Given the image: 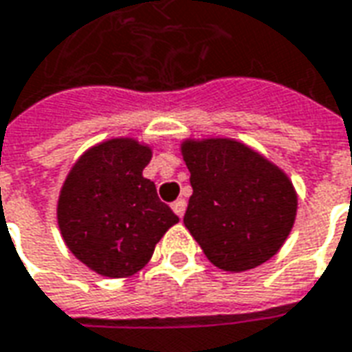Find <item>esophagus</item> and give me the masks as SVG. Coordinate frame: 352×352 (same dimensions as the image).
<instances>
[{
  "label": "esophagus",
  "mask_w": 352,
  "mask_h": 352,
  "mask_svg": "<svg viewBox=\"0 0 352 352\" xmlns=\"http://www.w3.org/2000/svg\"><path fill=\"white\" fill-rule=\"evenodd\" d=\"M171 210L175 211L179 217H183L184 210H186V201H184L183 198H179V200H175L173 204H171Z\"/></svg>",
  "instance_id": "obj_1"
}]
</instances>
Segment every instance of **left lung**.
<instances>
[{"instance_id": "1", "label": "left lung", "mask_w": 352, "mask_h": 352, "mask_svg": "<svg viewBox=\"0 0 352 352\" xmlns=\"http://www.w3.org/2000/svg\"><path fill=\"white\" fill-rule=\"evenodd\" d=\"M192 196L184 227L215 267L244 272L274 257L292 232L297 192L269 158L228 137L184 139Z\"/></svg>"}]
</instances>
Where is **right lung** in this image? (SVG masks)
I'll list each match as a JSON object with an SVG mask.
<instances>
[{"instance_id": "1", "label": "right lung", "mask_w": 352, "mask_h": 352, "mask_svg": "<svg viewBox=\"0 0 352 352\" xmlns=\"http://www.w3.org/2000/svg\"><path fill=\"white\" fill-rule=\"evenodd\" d=\"M152 146L133 137L108 139L76 160L58 201L56 223L78 261L107 278H127L151 261L179 217L142 177Z\"/></svg>"}]
</instances>
